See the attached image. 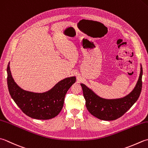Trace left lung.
Masks as SVG:
<instances>
[{
	"mask_svg": "<svg viewBox=\"0 0 148 148\" xmlns=\"http://www.w3.org/2000/svg\"><path fill=\"white\" fill-rule=\"evenodd\" d=\"M142 76L143 67L140 65L139 77L134 90L125 97L114 99H104L98 96L90 88L81 83L86 108L92 115L103 121H114L123 116L140 96L143 85Z\"/></svg>",
	"mask_w": 148,
	"mask_h": 148,
	"instance_id": "obj_1",
	"label": "left lung"
}]
</instances>
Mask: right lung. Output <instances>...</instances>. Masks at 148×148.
<instances>
[{"label":"right lung","mask_w":148,"mask_h":148,"mask_svg":"<svg viewBox=\"0 0 148 148\" xmlns=\"http://www.w3.org/2000/svg\"><path fill=\"white\" fill-rule=\"evenodd\" d=\"M7 73L8 86L11 98L25 115L36 119H50L58 115L63 108L66 93L76 82L75 76L66 77L49 90L36 93L25 90L17 85L11 75L10 63Z\"/></svg>","instance_id":"right-lung-1"}]
</instances>
